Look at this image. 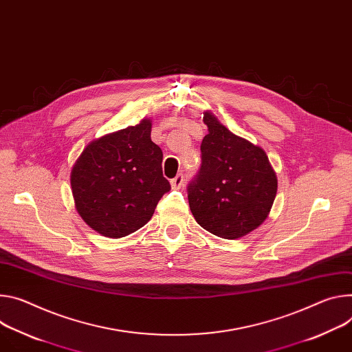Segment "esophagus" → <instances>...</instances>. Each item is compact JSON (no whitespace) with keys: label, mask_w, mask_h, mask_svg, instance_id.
<instances>
[{"label":"esophagus","mask_w":352,"mask_h":352,"mask_svg":"<svg viewBox=\"0 0 352 352\" xmlns=\"http://www.w3.org/2000/svg\"><path fill=\"white\" fill-rule=\"evenodd\" d=\"M170 184H171V188H173V189L181 188V186L184 185V175H182V174H178L175 178H173V179L170 181Z\"/></svg>","instance_id":"esophagus-1"}]
</instances>
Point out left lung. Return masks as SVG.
Wrapping results in <instances>:
<instances>
[{"mask_svg":"<svg viewBox=\"0 0 352 352\" xmlns=\"http://www.w3.org/2000/svg\"><path fill=\"white\" fill-rule=\"evenodd\" d=\"M208 135L202 166L188 186V202L198 225L221 239H240L261 226L274 205L278 178L267 153L232 133L204 112Z\"/></svg>","mask_w":352,"mask_h":352,"instance_id":"obj_1","label":"left lung"}]
</instances>
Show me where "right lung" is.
I'll return each instance as SVG.
<instances>
[{"instance_id":"obj_1","label":"right lung","mask_w":352,"mask_h":352,"mask_svg":"<svg viewBox=\"0 0 352 352\" xmlns=\"http://www.w3.org/2000/svg\"><path fill=\"white\" fill-rule=\"evenodd\" d=\"M150 135L151 120L143 119L95 139L72 168L76 210L105 237H124L143 228L171 188L163 177V151Z\"/></svg>"}]
</instances>
